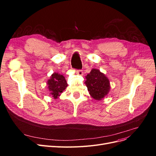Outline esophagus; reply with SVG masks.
<instances>
[{"mask_svg": "<svg viewBox=\"0 0 156 156\" xmlns=\"http://www.w3.org/2000/svg\"><path fill=\"white\" fill-rule=\"evenodd\" d=\"M76 74L82 76V75H83V70H77V71H76Z\"/></svg>", "mask_w": 156, "mask_h": 156, "instance_id": "34e87169", "label": "esophagus"}]
</instances>
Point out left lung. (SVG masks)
<instances>
[{
	"label": "left lung",
	"instance_id": "obj_1",
	"mask_svg": "<svg viewBox=\"0 0 156 156\" xmlns=\"http://www.w3.org/2000/svg\"><path fill=\"white\" fill-rule=\"evenodd\" d=\"M84 82L90 96L96 100H101L109 92L110 81L106 75L98 69H92L86 76Z\"/></svg>",
	"mask_w": 156,
	"mask_h": 156
}]
</instances>
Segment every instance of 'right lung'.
<instances>
[{
	"instance_id": "1",
	"label": "right lung",
	"mask_w": 156,
	"mask_h": 156,
	"mask_svg": "<svg viewBox=\"0 0 156 156\" xmlns=\"http://www.w3.org/2000/svg\"><path fill=\"white\" fill-rule=\"evenodd\" d=\"M47 84L48 86L49 94L54 99L58 98L60 94L68 87L65 77L62 75L56 72L51 75L50 79L47 81Z\"/></svg>"
}]
</instances>
